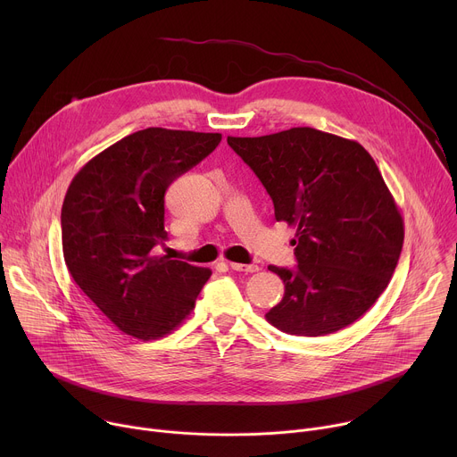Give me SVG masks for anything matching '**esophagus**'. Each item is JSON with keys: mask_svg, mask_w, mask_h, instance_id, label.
<instances>
[{"mask_svg": "<svg viewBox=\"0 0 457 457\" xmlns=\"http://www.w3.org/2000/svg\"><path fill=\"white\" fill-rule=\"evenodd\" d=\"M228 266H229L233 271H244V273H256V271H258V266H254V264L245 266V264H238V262H228Z\"/></svg>", "mask_w": 457, "mask_h": 457, "instance_id": "34e87169", "label": "esophagus"}]
</instances>
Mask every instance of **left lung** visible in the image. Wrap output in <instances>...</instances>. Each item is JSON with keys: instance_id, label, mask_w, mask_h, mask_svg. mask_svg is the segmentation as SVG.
<instances>
[{"instance_id": "1", "label": "left lung", "mask_w": 457, "mask_h": 457, "mask_svg": "<svg viewBox=\"0 0 457 457\" xmlns=\"http://www.w3.org/2000/svg\"><path fill=\"white\" fill-rule=\"evenodd\" d=\"M228 145L264 184L275 219L296 228V268H268L286 286L268 321L296 337L347 328L388 286L405 235L374 159L360 143L309 126Z\"/></svg>"}]
</instances>
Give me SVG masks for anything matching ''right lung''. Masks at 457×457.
<instances>
[{
    "mask_svg": "<svg viewBox=\"0 0 457 457\" xmlns=\"http://www.w3.org/2000/svg\"><path fill=\"white\" fill-rule=\"evenodd\" d=\"M220 139L184 129H139L88 161L64 195V262L83 293L129 337L157 340L171 333L212 277L208 268L154 249L168 238V186Z\"/></svg>",
    "mask_w": 457,
    "mask_h": 457,
    "instance_id": "obj_1",
    "label": "right lung"
}]
</instances>
